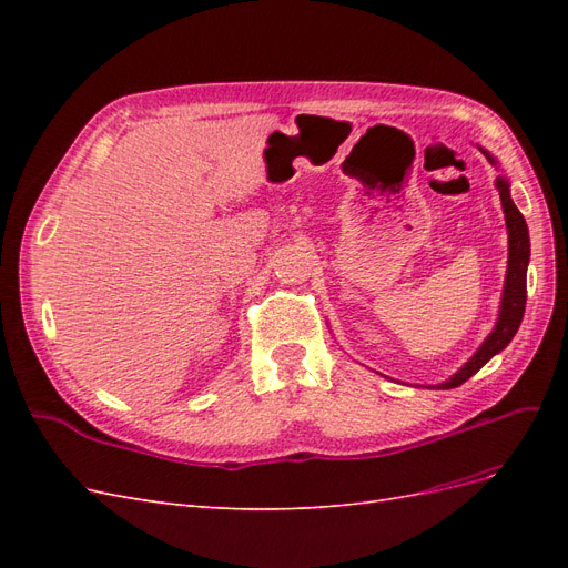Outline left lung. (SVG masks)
<instances>
[{
  "label": "left lung",
  "mask_w": 568,
  "mask_h": 568,
  "mask_svg": "<svg viewBox=\"0 0 568 568\" xmlns=\"http://www.w3.org/2000/svg\"><path fill=\"white\" fill-rule=\"evenodd\" d=\"M486 153V159L497 165V161L490 156L486 149H480ZM497 189H500V201H503V211H505V222H507V236H509V255H507V274H505V288H503V298H500V313H497V322L493 326V332L486 336V341L480 343L478 351L464 363L450 379H445L443 384H436L434 388H457L467 379L484 367L493 355L505 351L509 346V341L517 334L519 324L524 320L526 311V270L530 261V239H528V227L526 220L519 213L517 205H514L509 196V180L505 175L497 178Z\"/></svg>",
  "instance_id": "obj_1"
}]
</instances>
